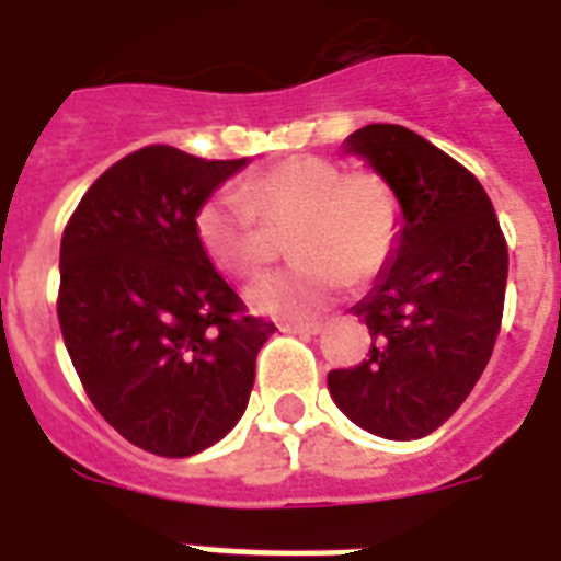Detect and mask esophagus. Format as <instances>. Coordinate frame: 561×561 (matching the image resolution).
Masks as SVG:
<instances>
[{"mask_svg":"<svg viewBox=\"0 0 561 561\" xmlns=\"http://www.w3.org/2000/svg\"><path fill=\"white\" fill-rule=\"evenodd\" d=\"M280 331H284V334L316 336V334H322V322H284Z\"/></svg>","mask_w":561,"mask_h":561,"instance_id":"obj_1","label":"esophagus"}]
</instances>
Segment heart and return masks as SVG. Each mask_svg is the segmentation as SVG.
Masks as SVG:
<instances>
[{"mask_svg": "<svg viewBox=\"0 0 561 561\" xmlns=\"http://www.w3.org/2000/svg\"><path fill=\"white\" fill-rule=\"evenodd\" d=\"M399 197L373 171L345 174L319 156H293L239 185L218 192L195 216L204 254L230 275H254L272 256L265 227H289L298 263L256 277L248 305L256 313L305 319L322 310L348 280H369L399 239Z\"/></svg>", "mask_w": 561, "mask_h": 561, "instance_id": "1", "label": "heart"}]
</instances>
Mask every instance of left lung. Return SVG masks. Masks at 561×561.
Returning a JSON list of instances; mask_svg holds the SVG:
<instances>
[{
    "label": "left lung",
    "instance_id": "1",
    "mask_svg": "<svg viewBox=\"0 0 561 561\" xmlns=\"http://www.w3.org/2000/svg\"><path fill=\"white\" fill-rule=\"evenodd\" d=\"M399 197V239L352 313L373 348L331 369L336 408L369 435L416 440L456 414L494 352L508 248L491 197L467 168L405 126L369 124L343 141Z\"/></svg>",
    "mask_w": 561,
    "mask_h": 561
}]
</instances>
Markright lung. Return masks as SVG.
<instances>
[{
  "label": "right lung",
  "mask_w": 561,
  "mask_h": 561,
  "mask_svg": "<svg viewBox=\"0 0 561 561\" xmlns=\"http://www.w3.org/2000/svg\"><path fill=\"white\" fill-rule=\"evenodd\" d=\"M248 159L141 147L108 168L61 236L58 322L105 423L188 458L239 423L275 325L245 316L197 242L195 216Z\"/></svg>",
  "instance_id": "right-lung-1"
}]
</instances>
